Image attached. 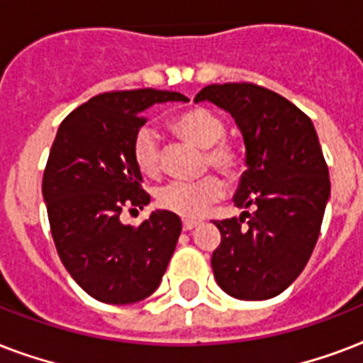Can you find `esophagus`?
<instances>
[{
    "label": "esophagus",
    "instance_id": "obj_1",
    "mask_svg": "<svg viewBox=\"0 0 363 363\" xmlns=\"http://www.w3.org/2000/svg\"><path fill=\"white\" fill-rule=\"evenodd\" d=\"M199 224H201V222H199V220H192V218H184V220H182V230H184V232H190V230H194V228H198Z\"/></svg>",
    "mask_w": 363,
    "mask_h": 363
}]
</instances>
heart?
Wrapping results in <instances>:
<instances>
[{
    "label": "heart",
    "instance_id": "heart-1",
    "mask_svg": "<svg viewBox=\"0 0 363 363\" xmlns=\"http://www.w3.org/2000/svg\"><path fill=\"white\" fill-rule=\"evenodd\" d=\"M173 130L196 147L205 148V164L226 177H233L241 165V152L235 143L224 139L226 125L222 118L201 107L179 113L171 122ZM131 156L145 177H156L162 169V150L156 131L150 125L139 128L131 143ZM222 196V182L209 175L199 181H171L156 190V203L179 216L196 218Z\"/></svg>",
    "mask_w": 363,
    "mask_h": 363
}]
</instances>
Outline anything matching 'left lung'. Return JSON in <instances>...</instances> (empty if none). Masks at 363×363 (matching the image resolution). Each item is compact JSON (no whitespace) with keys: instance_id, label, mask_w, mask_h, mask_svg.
I'll list each match as a JSON object with an SVG mask.
<instances>
[{"instance_id":"8db88e82","label":"left lung","mask_w":363,"mask_h":363,"mask_svg":"<svg viewBox=\"0 0 363 363\" xmlns=\"http://www.w3.org/2000/svg\"><path fill=\"white\" fill-rule=\"evenodd\" d=\"M194 101L230 113L247 150L233 198L247 211L215 222L222 238L211 258L216 282L245 301L275 298L309 262L330 199L315 125L286 98L250 82L211 84Z\"/></svg>"}]
</instances>
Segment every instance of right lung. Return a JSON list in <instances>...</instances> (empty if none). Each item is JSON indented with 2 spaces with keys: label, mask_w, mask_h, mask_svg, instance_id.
I'll return each instance as SVG.
<instances>
[{
  "label": "right lung",
  "mask_w": 363,
  "mask_h": 363,
  "mask_svg": "<svg viewBox=\"0 0 363 363\" xmlns=\"http://www.w3.org/2000/svg\"><path fill=\"white\" fill-rule=\"evenodd\" d=\"M188 101L167 90L99 94L60 124L43 175V198L58 256L75 282L104 303L128 305L160 286L181 235V218L152 211L139 226L124 209L150 203L131 143L156 104Z\"/></svg>",
  "instance_id": "obj_1"
}]
</instances>
